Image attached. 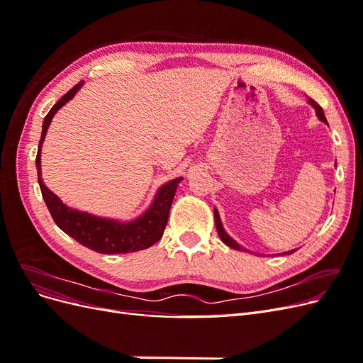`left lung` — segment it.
Instances as JSON below:
<instances>
[{
  "label": "left lung",
  "instance_id": "8db88e82",
  "mask_svg": "<svg viewBox=\"0 0 363 363\" xmlns=\"http://www.w3.org/2000/svg\"><path fill=\"white\" fill-rule=\"evenodd\" d=\"M309 103L313 108H315V113H316V116H318V119L320 121H323V123H325L327 124V119H325V116H324V112H323V108H321V106L318 104V103H315L312 98H309ZM213 215H215V225H216V230H218V235H219V239L223 240V242L227 245V247H230V248H233V250H238V251H248L247 248H244L242 245L240 244H238L236 240L230 236L225 230H224V227H223V223H221V218H219V213H218V211L216 208H213ZM295 250H291V251H286V252H283V255H292ZM248 252H251V251H248Z\"/></svg>",
  "mask_w": 363,
  "mask_h": 363
}]
</instances>
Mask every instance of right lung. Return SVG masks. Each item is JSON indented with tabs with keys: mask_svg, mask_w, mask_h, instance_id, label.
<instances>
[{
	"mask_svg": "<svg viewBox=\"0 0 363 363\" xmlns=\"http://www.w3.org/2000/svg\"><path fill=\"white\" fill-rule=\"evenodd\" d=\"M83 82H80L72 89L63 95L60 100L51 107V111L43 119L42 135L39 140L38 156H36V169L38 182L42 191V196L45 200L48 211L60 230L69 235L77 242L84 245L86 248L94 250L101 255H125V252H135L139 250L150 248L157 240L162 239L163 230L167 227L169 208L174 200L175 191L183 177H177L162 184L155 200L151 201L147 211L131 221H121L113 218H103L87 212H82L79 208H72L65 204L59 196L51 192L42 180L40 169V151L42 144L45 140L48 127L51 121L60 108L75 96L80 91Z\"/></svg>",
	"mask_w": 363,
	"mask_h": 363,
	"instance_id": "1",
	"label": "right lung"
}]
</instances>
